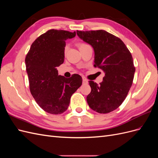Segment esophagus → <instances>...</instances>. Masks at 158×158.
I'll return each mask as SVG.
<instances>
[{"mask_svg":"<svg viewBox=\"0 0 158 158\" xmlns=\"http://www.w3.org/2000/svg\"><path fill=\"white\" fill-rule=\"evenodd\" d=\"M82 82H83L84 84H87L88 83V81L87 79H85V78H83V79H82Z\"/></svg>","mask_w":158,"mask_h":158,"instance_id":"obj_1","label":"esophagus"}]
</instances>
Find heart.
<instances>
[{
  "mask_svg": "<svg viewBox=\"0 0 158 158\" xmlns=\"http://www.w3.org/2000/svg\"><path fill=\"white\" fill-rule=\"evenodd\" d=\"M87 45V44H83V43H81V44H78V47H79V49H80V48H81V47H82L85 46V45ZM67 49H68L67 46H66V47H65V48H64V52H66V51H67Z\"/></svg>",
  "mask_w": 158,
  "mask_h": 158,
  "instance_id": "b5f03b06",
  "label": "heart"
}]
</instances>
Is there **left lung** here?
Returning <instances> with one entry per match:
<instances>
[{"instance_id": "left-lung-1", "label": "left lung", "mask_w": 158, "mask_h": 158, "mask_svg": "<svg viewBox=\"0 0 158 158\" xmlns=\"http://www.w3.org/2000/svg\"><path fill=\"white\" fill-rule=\"evenodd\" d=\"M76 33L92 45L94 66L105 73L99 85L89 81L92 90L86 98L88 106L99 113L111 112L122 104L132 84L135 67L132 55L121 39L105 30Z\"/></svg>"}]
</instances>
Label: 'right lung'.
<instances>
[{
  "instance_id": "obj_1",
  "label": "right lung",
  "mask_w": 158,
  "mask_h": 158,
  "mask_svg": "<svg viewBox=\"0 0 158 158\" xmlns=\"http://www.w3.org/2000/svg\"><path fill=\"white\" fill-rule=\"evenodd\" d=\"M75 36V31L48 30L33 41L26 56L31 94L39 106L51 114L66 111L72 95L82 83L80 75L67 78L56 69L64 62L65 41Z\"/></svg>"
}]
</instances>
